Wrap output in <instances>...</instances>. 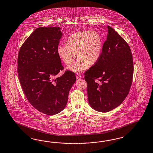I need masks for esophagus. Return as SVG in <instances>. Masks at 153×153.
I'll return each mask as SVG.
<instances>
[{"label":"esophagus","mask_w":153,"mask_h":153,"mask_svg":"<svg viewBox=\"0 0 153 153\" xmlns=\"http://www.w3.org/2000/svg\"><path fill=\"white\" fill-rule=\"evenodd\" d=\"M76 78L77 79H80L82 78V76H81L80 74H77L76 76Z\"/></svg>","instance_id":"obj_1"}]
</instances>
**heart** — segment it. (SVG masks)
<instances>
[{"label":"heart","instance_id":"obj_1","mask_svg":"<svg viewBox=\"0 0 153 153\" xmlns=\"http://www.w3.org/2000/svg\"><path fill=\"white\" fill-rule=\"evenodd\" d=\"M102 36L98 32L80 30L67 38L66 45L59 44L56 52L65 65L71 64L76 54L78 59L67 69L75 73H80L87 70L90 64L98 62L102 55Z\"/></svg>","mask_w":153,"mask_h":153}]
</instances>
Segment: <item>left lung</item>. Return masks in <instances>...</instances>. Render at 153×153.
<instances>
[{"label": "left lung", "mask_w": 153, "mask_h": 153, "mask_svg": "<svg viewBox=\"0 0 153 153\" xmlns=\"http://www.w3.org/2000/svg\"><path fill=\"white\" fill-rule=\"evenodd\" d=\"M107 39L100 58L84 73L90 106L105 113L125 100L133 76V56L129 46L120 35L108 25Z\"/></svg>", "instance_id": "1"}]
</instances>
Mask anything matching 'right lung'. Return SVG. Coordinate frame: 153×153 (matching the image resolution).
<instances>
[{"mask_svg": "<svg viewBox=\"0 0 153 153\" xmlns=\"http://www.w3.org/2000/svg\"><path fill=\"white\" fill-rule=\"evenodd\" d=\"M62 33L59 27H39L20 48L18 78L28 102L42 113H59L67 105L69 92L76 81L74 73L65 71L56 52Z\"/></svg>", "mask_w": 153, "mask_h": 153, "instance_id": "obj_1", "label": "right lung"}]
</instances>
